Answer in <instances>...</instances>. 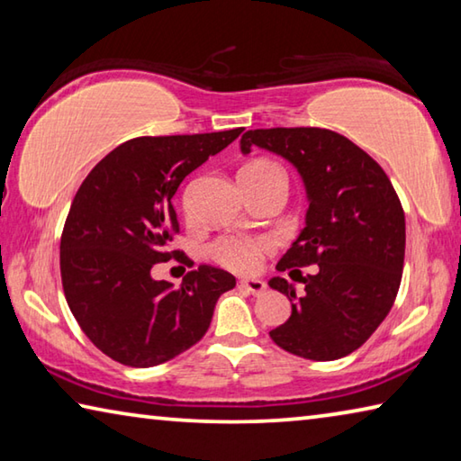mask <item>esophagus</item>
Wrapping results in <instances>:
<instances>
[{"mask_svg": "<svg viewBox=\"0 0 461 461\" xmlns=\"http://www.w3.org/2000/svg\"><path fill=\"white\" fill-rule=\"evenodd\" d=\"M240 286L252 294H262L264 291H267V283L260 278H244V280H240Z\"/></svg>", "mask_w": 461, "mask_h": 461, "instance_id": "obj_1", "label": "esophagus"}]
</instances>
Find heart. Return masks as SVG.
Segmentation results:
<instances>
[{
  "label": "heart",
  "instance_id": "1",
  "mask_svg": "<svg viewBox=\"0 0 461 461\" xmlns=\"http://www.w3.org/2000/svg\"><path fill=\"white\" fill-rule=\"evenodd\" d=\"M240 178H246L249 183H272L280 181L286 183V176L283 168L270 160H254L240 170ZM270 238H249L240 236V233H231V236H223L215 240L212 244V256L223 264L225 268L233 272H241V275H249L260 268V260L264 254L272 249Z\"/></svg>",
  "mask_w": 461,
  "mask_h": 461
}]
</instances>
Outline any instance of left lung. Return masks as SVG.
<instances>
[{
  "label": "left lung",
  "instance_id": "1",
  "mask_svg": "<svg viewBox=\"0 0 461 461\" xmlns=\"http://www.w3.org/2000/svg\"><path fill=\"white\" fill-rule=\"evenodd\" d=\"M254 146L283 156L305 183V228L276 270L299 272L305 294L283 276L270 288L288 296V321L270 331L278 348L315 362L352 354L393 309L404 264V212L384 170L352 140L323 128L249 130Z\"/></svg>",
  "mask_w": 461,
  "mask_h": 461
}]
</instances>
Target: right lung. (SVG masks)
<instances>
[{
	"label": "right lung",
	"instance_id": "right-lung-1",
	"mask_svg": "<svg viewBox=\"0 0 461 461\" xmlns=\"http://www.w3.org/2000/svg\"><path fill=\"white\" fill-rule=\"evenodd\" d=\"M241 130L128 140L77 191L60 238L62 288L83 333L112 360L131 368L173 360L205 335L217 299L236 286L207 264L181 288L150 270L178 256L168 248L178 185Z\"/></svg>",
	"mask_w": 461,
	"mask_h": 461
}]
</instances>
